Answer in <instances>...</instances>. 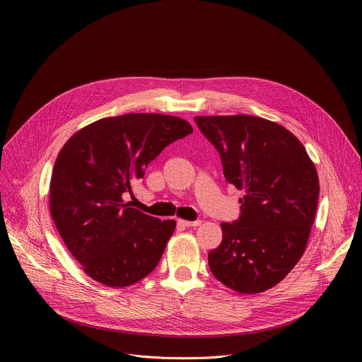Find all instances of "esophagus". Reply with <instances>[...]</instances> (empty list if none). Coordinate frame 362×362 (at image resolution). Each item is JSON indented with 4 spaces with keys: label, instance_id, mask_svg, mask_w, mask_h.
<instances>
[{
    "label": "esophagus",
    "instance_id": "obj_1",
    "mask_svg": "<svg viewBox=\"0 0 362 362\" xmlns=\"http://www.w3.org/2000/svg\"><path fill=\"white\" fill-rule=\"evenodd\" d=\"M177 223L182 225L183 228H194V226H199L202 222L200 221H182V219H179Z\"/></svg>",
    "mask_w": 362,
    "mask_h": 362
}]
</instances>
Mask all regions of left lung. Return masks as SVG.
I'll list each match as a JSON object with an SVG mask.
<instances>
[{
    "label": "left lung",
    "instance_id": "obj_1",
    "mask_svg": "<svg viewBox=\"0 0 362 362\" xmlns=\"http://www.w3.org/2000/svg\"><path fill=\"white\" fill-rule=\"evenodd\" d=\"M194 122L219 151L225 179L245 192L239 218L222 223L209 268L233 291L264 292L303 255L320 196L317 169L302 143L278 123L247 115Z\"/></svg>",
    "mask_w": 362,
    "mask_h": 362
}]
</instances>
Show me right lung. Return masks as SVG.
I'll return each instance as SVG.
<instances>
[{
	"label": "right lung",
	"mask_w": 362,
	"mask_h": 362,
	"mask_svg": "<svg viewBox=\"0 0 362 362\" xmlns=\"http://www.w3.org/2000/svg\"><path fill=\"white\" fill-rule=\"evenodd\" d=\"M192 132L180 117L130 113L97 120L63 146L51 176L49 212L90 278L124 288L158 267L176 222L148 216L123 196L166 146Z\"/></svg>",
	"instance_id": "add662e5"
}]
</instances>
